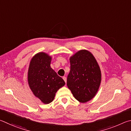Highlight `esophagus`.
I'll list each match as a JSON object with an SVG mask.
<instances>
[{"label":"esophagus","instance_id":"esophagus-1","mask_svg":"<svg viewBox=\"0 0 131 131\" xmlns=\"http://www.w3.org/2000/svg\"><path fill=\"white\" fill-rule=\"evenodd\" d=\"M63 79H64V81H65V82L66 83V82H67V78H66V77H63Z\"/></svg>","mask_w":131,"mask_h":131}]
</instances>
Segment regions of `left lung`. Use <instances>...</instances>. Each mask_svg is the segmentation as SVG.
I'll return each mask as SVG.
<instances>
[{"label": "left lung", "mask_w": 131, "mask_h": 131, "mask_svg": "<svg viewBox=\"0 0 131 131\" xmlns=\"http://www.w3.org/2000/svg\"><path fill=\"white\" fill-rule=\"evenodd\" d=\"M67 86L76 100L85 103L95 97L101 81V72L93 54L81 50L70 57Z\"/></svg>", "instance_id": "obj_1"}]
</instances>
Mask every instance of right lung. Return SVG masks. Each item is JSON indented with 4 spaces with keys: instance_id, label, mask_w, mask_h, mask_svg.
<instances>
[{
    "instance_id": "obj_1",
    "label": "right lung",
    "mask_w": 131,
    "mask_h": 131,
    "mask_svg": "<svg viewBox=\"0 0 131 131\" xmlns=\"http://www.w3.org/2000/svg\"><path fill=\"white\" fill-rule=\"evenodd\" d=\"M52 57L44 52L34 55L30 63L27 79L30 88L43 104L54 100L56 93L65 82L50 67Z\"/></svg>"
}]
</instances>
